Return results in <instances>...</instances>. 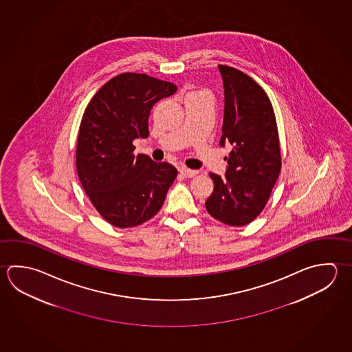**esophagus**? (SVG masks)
Masks as SVG:
<instances>
[{
  "label": "esophagus",
  "instance_id": "1",
  "mask_svg": "<svg viewBox=\"0 0 352 352\" xmlns=\"http://www.w3.org/2000/svg\"><path fill=\"white\" fill-rule=\"evenodd\" d=\"M179 173L182 175V176H185V177H193V176H196L197 175V171L196 170H190V168H187V167H181L179 168Z\"/></svg>",
  "mask_w": 352,
  "mask_h": 352
}]
</instances>
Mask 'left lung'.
<instances>
[{"instance_id":"obj_1","label":"left lung","mask_w":352,"mask_h":352,"mask_svg":"<svg viewBox=\"0 0 352 352\" xmlns=\"http://www.w3.org/2000/svg\"><path fill=\"white\" fill-rule=\"evenodd\" d=\"M223 79L224 118L219 145H232L223 177L210 173L214 188L206 210L219 222L241 227L256 219L268 202L281 168L274 110L250 76L218 65Z\"/></svg>"}]
</instances>
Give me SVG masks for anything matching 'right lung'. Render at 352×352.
Here are the masks:
<instances>
[{
	"label": "right lung",
	"mask_w": 352,
	"mask_h": 352,
	"mask_svg": "<svg viewBox=\"0 0 352 352\" xmlns=\"http://www.w3.org/2000/svg\"><path fill=\"white\" fill-rule=\"evenodd\" d=\"M177 87L147 74L122 73L96 91L84 110L77 141V173L90 202L119 228L144 223L160 211L177 170L134 155L133 141L148 136L155 102Z\"/></svg>",
	"instance_id": "1"
}]
</instances>
